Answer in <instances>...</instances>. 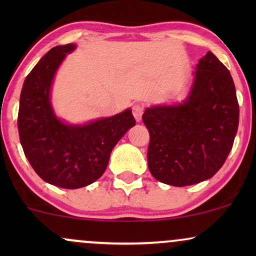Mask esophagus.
Listing matches in <instances>:
<instances>
[{
    "label": "esophagus",
    "mask_w": 256,
    "mask_h": 256,
    "mask_svg": "<svg viewBox=\"0 0 256 256\" xmlns=\"http://www.w3.org/2000/svg\"><path fill=\"white\" fill-rule=\"evenodd\" d=\"M143 112H144V108H143L142 104H134V108H132V113H134V119L136 122H140L142 120V116H143Z\"/></svg>",
    "instance_id": "esophagus-1"
}]
</instances>
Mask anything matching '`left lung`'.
I'll use <instances>...</instances> for the list:
<instances>
[{
    "label": "left lung",
    "instance_id": "8db88e82",
    "mask_svg": "<svg viewBox=\"0 0 256 256\" xmlns=\"http://www.w3.org/2000/svg\"><path fill=\"white\" fill-rule=\"evenodd\" d=\"M142 120L150 134L148 167L152 177L173 186L212 178L224 165L238 128L240 108L230 72L208 52L196 64L184 101L146 108Z\"/></svg>",
    "mask_w": 256,
    "mask_h": 256
}]
</instances>
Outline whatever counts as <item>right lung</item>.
Returning a JSON list of instances; mask_svg holds the SVG:
<instances>
[{"instance_id": "add662e5", "label": "right lung", "mask_w": 256, "mask_h": 256, "mask_svg": "<svg viewBox=\"0 0 256 256\" xmlns=\"http://www.w3.org/2000/svg\"><path fill=\"white\" fill-rule=\"evenodd\" d=\"M76 44L58 46L38 61L20 94L18 130L25 156L46 183L86 186L104 174L120 138L136 125L130 108L110 118L68 124L55 114L50 94L55 73Z\"/></svg>"}]
</instances>
